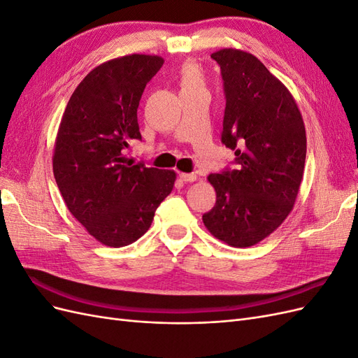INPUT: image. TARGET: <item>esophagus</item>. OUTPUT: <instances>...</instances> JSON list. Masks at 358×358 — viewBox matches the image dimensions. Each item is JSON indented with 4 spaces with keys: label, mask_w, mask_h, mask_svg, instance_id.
<instances>
[{
    "label": "esophagus",
    "mask_w": 358,
    "mask_h": 358,
    "mask_svg": "<svg viewBox=\"0 0 358 358\" xmlns=\"http://www.w3.org/2000/svg\"><path fill=\"white\" fill-rule=\"evenodd\" d=\"M183 182H196L197 180V175H194V173H180L179 176Z\"/></svg>",
    "instance_id": "obj_1"
}]
</instances>
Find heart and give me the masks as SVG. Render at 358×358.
I'll list each match as a JSON object with an SVG mask.
<instances>
[{
	"label": "heart",
	"instance_id": "heart-1",
	"mask_svg": "<svg viewBox=\"0 0 358 358\" xmlns=\"http://www.w3.org/2000/svg\"><path fill=\"white\" fill-rule=\"evenodd\" d=\"M203 76L196 64H185L180 70V92L194 88H201Z\"/></svg>",
	"mask_w": 358,
	"mask_h": 358
}]
</instances>
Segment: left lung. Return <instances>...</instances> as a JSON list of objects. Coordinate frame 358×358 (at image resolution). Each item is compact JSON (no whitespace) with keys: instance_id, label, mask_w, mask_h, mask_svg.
Wrapping results in <instances>:
<instances>
[{"instance_id":"left-lung-1","label":"left lung","mask_w":358,"mask_h":358,"mask_svg":"<svg viewBox=\"0 0 358 358\" xmlns=\"http://www.w3.org/2000/svg\"><path fill=\"white\" fill-rule=\"evenodd\" d=\"M210 57L224 80L221 140L239 167L208 176L216 203L203 222L218 241L248 248L272 234L294 208L306 129L287 86L252 53L229 48Z\"/></svg>"}]
</instances>
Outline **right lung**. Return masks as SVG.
<instances>
[{"label": "right lung", "mask_w": 358, "mask_h": 358, "mask_svg": "<svg viewBox=\"0 0 358 358\" xmlns=\"http://www.w3.org/2000/svg\"><path fill=\"white\" fill-rule=\"evenodd\" d=\"M164 59L119 57L85 76L64 110L53 149V176L69 210L106 246L140 239L176 173L133 166L124 150L142 140L137 109L146 83Z\"/></svg>", "instance_id": "obj_1"}]
</instances>
